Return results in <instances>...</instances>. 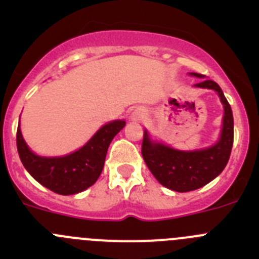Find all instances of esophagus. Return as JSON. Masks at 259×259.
Listing matches in <instances>:
<instances>
[{
	"instance_id": "esophagus-1",
	"label": "esophagus",
	"mask_w": 259,
	"mask_h": 259,
	"mask_svg": "<svg viewBox=\"0 0 259 259\" xmlns=\"http://www.w3.org/2000/svg\"><path fill=\"white\" fill-rule=\"evenodd\" d=\"M144 116L143 111H135L134 113H133V118L134 120H139V118H142Z\"/></svg>"
}]
</instances>
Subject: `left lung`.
I'll list each match as a JSON object with an SVG mask.
<instances>
[{
  "label": "left lung",
  "instance_id": "8db88e82",
  "mask_svg": "<svg viewBox=\"0 0 259 259\" xmlns=\"http://www.w3.org/2000/svg\"><path fill=\"white\" fill-rule=\"evenodd\" d=\"M192 75L203 78V75ZM199 88L213 89L219 93L224 105V126L221 138L213 147L193 152L176 151L159 143H152L147 132H144L142 143V156L149 171L159 184L175 192H190L199 189L222 172L230 158L234 143L233 111L219 84L209 79L195 84Z\"/></svg>",
  "mask_w": 259,
  "mask_h": 259
}]
</instances>
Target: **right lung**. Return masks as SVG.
I'll list each match as a JSON object with an SVG mask.
<instances>
[{
	"label": "right lung",
	"instance_id": "right-lung-1",
	"mask_svg": "<svg viewBox=\"0 0 259 259\" xmlns=\"http://www.w3.org/2000/svg\"><path fill=\"white\" fill-rule=\"evenodd\" d=\"M124 126L125 121L120 120L108 122L83 148L67 156L52 158L33 153L24 142L18 126L16 146L19 157L26 171L43 187L61 195L76 194L92 187L100 178L108 146Z\"/></svg>",
	"mask_w": 259,
	"mask_h": 259
}]
</instances>
